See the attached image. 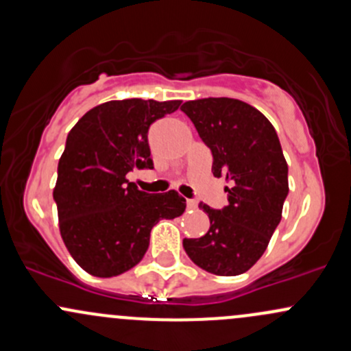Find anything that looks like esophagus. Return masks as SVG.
Listing matches in <instances>:
<instances>
[{
    "instance_id": "esophagus-1",
    "label": "esophagus",
    "mask_w": 351,
    "mask_h": 351,
    "mask_svg": "<svg viewBox=\"0 0 351 351\" xmlns=\"http://www.w3.org/2000/svg\"><path fill=\"white\" fill-rule=\"evenodd\" d=\"M186 206L190 210H193V208H197V202L195 200H186Z\"/></svg>"
}]
</instances>
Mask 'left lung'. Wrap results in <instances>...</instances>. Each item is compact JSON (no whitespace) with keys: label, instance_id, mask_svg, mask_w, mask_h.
Here are the masks:
<instances>
[{"label":"left lung","instance_id":"1","mask_svg":"<svg viewBox=\"0 0 351 351\" xmlns=\"http://www.w3.org/2000/svg\"><path fill=\"white\" fill-rule=\"evenodd\" d=\"M182 110L212 151L213 176L230 182L227 206L198 205L210 228L200 239H185V252L206 272L243 274L267 249L289 193L278 132L263 112L239 99L188 101Z\"/></svg>","mask_w":351,"mask_h":351}]
</instances>
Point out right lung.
Segmentation results:
<instances>
[{"mask_svg":"<svg viewBox=\"0 0 351 351\" xmlns=\"http://www.w3.org/2000/svg\"><path fill=\"white\" fill-rule=\"evenodd\" d=\"M180 101L124 99L95 106L70 129L53 200L65 247L92 276L112 278L145 257L151 228L186 208L178 191L145 193L126 178L153 168L147 131Z\"/></svg>","mask_w":351,"mask_h":351,"instance_id":"right-lung-1","label":"right lung"}]
</instances>
